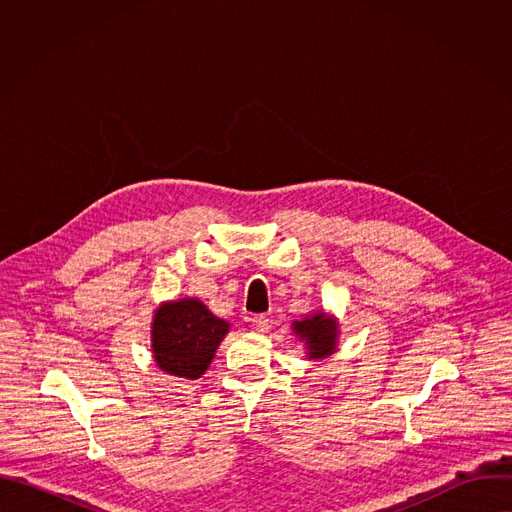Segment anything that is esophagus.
Listing matches in <instances>:
<instances>
[{
  "label": "esophagus",
  "mask_w": 512,
  "mask_h": 512,
  "mask_svg": "<svg viewBox=\"0 0 512 512\" xmlns=\"http://www.w3.org/2000/svg\"><path fill=\"white\" fill-rule=\"evenodd\" d=\"M251 326H253V330H255V332H267V330H269V326H271V322H269V318H267V316H263V314H255V316L251 318Z\"/></svg>",
  "instance_id": "esophagus-1"
}]
</instances>
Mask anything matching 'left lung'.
Masks as SVG:
<instances>
[{"label":"left lung","mask_w":512,"mask_h":512,"mask_svg":"<svg viewBox=\"0 0 512 512\" xmlns=\"http://www.w3.org/2000/svg\"><path fill=\"white\" fill-rule=\"evenodd\" d=\"M296 334L306 340L310 350V358H324L334 352L336 346V322L326 318L324 314H316L302 322L294 324Z\"/></svg>","instance_id":"8db88e82"}]
</instances>
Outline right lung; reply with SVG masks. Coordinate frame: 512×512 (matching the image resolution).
Segmentation results:
<instances>
[{
  "label": "right lung",
  "mask_w": 512,
  "mask_h": 512,
  "mask_svg": "<svg viewBox=\"0 0 512 512\" xmlns=\"http://www.w3.org/2000/svg\"><path fill=\"white\" fill-rule=\"evenodd\" d=\"M229 332V322L216 318L198 300L164 304L154 318V356L158 367L174 377L198 379Z\"/></svg>",
  "instance_id": "obj_1"
}]
</instances>
